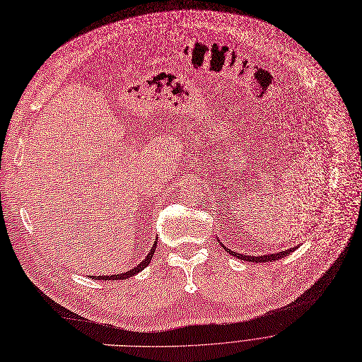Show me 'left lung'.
I'll return each instance as SVG.
<instances>
[{
	"label": "left lung",
	"mask_w": 362,
	"mask_h": 362,
	"mask_svg": "<svg viewBox=\"0 0 362 362\" xmlns=\"http://www.w3.org/2000/svg\"><path fill=\"white\" fill-rule=\"evenodd\" d=\"M222 247H223V250L226 251V252H229L231 254L233 257H237L238 259H244V261H250V262H272V261H274V259H280V258H283V257H286V255H288L290 252H293L296 248L298 247H293V248H290V250H284V251H279V252H274V254H264V255H244V254H238V252H235V251H231V250H228L223 244H221Z\"/></svg>",
	"instance_id": "obj_1"
}]
</instances>
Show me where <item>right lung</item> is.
Instances as JSON below:
<instances>
[{
    "label": "right lung",
    "mask_w": 362,
    "mask_h": 362,
    "mask_svg": "<svg viewBox=\"0 0 362 362\" xmlns=\"http://www.w3.org/2000/svg\"><path fill=\"white\" fill-rule=\"evenodd\" d=\"M156 247H157V241H154L150 252L146 255V258L140 262V264L133 267V269H129L128 272L119 273V274H111V276H92V279L93 280H124V279H128V277H133V276L139 274L140 272H143L150 264V261H151V258L154 255V251H156Z\"/></svg>",
    "instance_id": "obj_1"
}]
</instances>
